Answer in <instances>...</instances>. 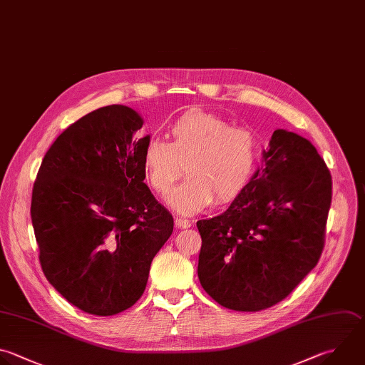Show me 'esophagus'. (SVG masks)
<instances>
[{
	"mask_svg": "<svg viewBox=\"0 0 365 365\" xmlns=\"http://www.w3.org/2000/svg\"><path fill=\"white\" fill-rule=\"evenodd\" d=\"M175 227L177 228H181V230H184V228H190L191 227V221H188V220H185V218H175Z\"/></svg>",
	"mask_w": 365,
	"mask_h": 365,
	"instance_id": "34e87169",
	"label": "esophagus"
}]
</instances>
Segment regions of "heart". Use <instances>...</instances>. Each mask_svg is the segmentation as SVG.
Listing matches in <instances>:
<instances>
[{
	"mask_svg": "<svg viewBox=\"0 0 365 365\" xmlns=\"http://www.w3.org/2000/svg\"><path fill=\"white\" fill-rule=\"evenodd\" d=\"M170 141L153 137L143 150V171L151 190L164 197L185 171L188 177L168 197L181 214L208 207L214 197L227 201L251 180L258 163L259 143L255 133L232 127L227 120L188 111L168 127Z\"/></svg>",
	"mask_w": 365,
	"mask_h": 365,
	"instance_id": "1",
	"label": "heart"
}]
</instances>
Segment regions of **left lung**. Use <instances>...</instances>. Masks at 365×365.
<instances>
[{
  "mask_svg": "<svg viewBox=\"0 0 365 365\" xmlns=\"http://www.w3.org/2000/svg\"><path fill=\"white\" fill-rule=\"evenodd\" d=\"M262 163L222 214L197 221L200 282L214 301L235 311L282 301L324 248L332 182L315 147L275 130Z\"/></svg>",
  "mask_w": 365,
  "mask_h": 365,
  "instance_id": "8db88e82",
  "label": "left lung"
}]
</instances>
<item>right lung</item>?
Instances as JSON below:
<instances>
[{"instance_id": "add662e5", "label": "right lung", "mask_w": 365, "mask_h": 365, "mask_svg": "<svg viewBox=\"0 0 365 365\" xmlns=\"http://www.w3.org/2000/svg\"><path fill=\"white\" fill-rule=\"evenodd\" d=\"M143 124L125 106L84 115L50 147L34 182L31 220L44 275L88 314L133 307L173 234V215L144 182L150 135H135Z\"/></svg>"}]
</instances>
